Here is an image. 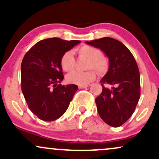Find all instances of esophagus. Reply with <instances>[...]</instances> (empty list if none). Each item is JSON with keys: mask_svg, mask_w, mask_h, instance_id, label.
Wrapping results in <instances>:
<instances>
[{"mask_svg": "<svg viewBox=\"0 0 159 159\" xmlns=\"http://www.w3.org/2000/svg\"><path fill=\"white\" fill-rule=\"evenodd\" d=\"M88 87V85H79L78 86V87H79L80 89H82V88H86V87Z\"/></svg>", "mask_w": 159, "mask_h": 159, "instance_id": "34e87169", "label": "esophagus"}]
</instances>
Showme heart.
Instances as JSON below:
<instances>
[{
  "instance_id": "heart-1",
  "label": "heart",
  "mask_w": 159,
  "mask_h": 159,
  "mask_svg": "<svg viewBox=\"0 0 159 159\" xmlns=\"http://www.w3.org/2000/svg\"><path fill=\"white\" fill-rule=\"evenodd\" d=\"M76 52L80 57L85 58L88 61L86 69H93L99 75L105 73L108 68V61L106 57L101 54L99 49L84 45L76 49ZM61 66L65 72H69L74 70L75 61L72 52H66L62 55ZM96 78V72L93 70H89L84 72H74L66 76V81L73 84L87 85L93 81Z\"/></svg>"
}]
</instances>
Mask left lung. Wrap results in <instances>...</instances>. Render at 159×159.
<instances>
[{
    "label": "left lung",
    "instance_id": "left-lung-1",
    "mask_svg": "<svg viewBox=\"0 0 159 159\" xmlns=\"http://www.w3.org/2000/svg\"><path fill=\"white\" fill-rule=\"evenodd\" d=\"M108 57L109 68L100 82L102 92L96 98L100 117L119 127L132 116L140 98V72L134 56L121 42L110 37L86 42ZM113 86L108 89L103 84Z\"/></svg>",
    "mask_w": 159,
    "mask_h": 159
}]
</instances>
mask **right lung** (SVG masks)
Wrapping results in <instances>:
<instances>
[{
	"instance_id": "obj_1",
	"label": "right lung",
	"mask_w": 159,
	"mask_h": 159,
	"mask_svg": "<svg viewBox=\"0 0 159 159\" xmlns=\"http://www.w3.org/2000/svg\"><path fill=\"white\" fill-rule=\"evenodd\" d=\"M50 38L36 43L25 54L21 67V90L30 110L44 121H54L66 112L78 87L61 85V57L79 44Z\"/></svg>"
}]
</instances>
